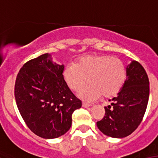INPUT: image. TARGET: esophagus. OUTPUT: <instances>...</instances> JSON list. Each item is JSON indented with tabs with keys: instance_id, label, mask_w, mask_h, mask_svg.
I'll use <instances>...</instances> for the list:
<instances>
[{
	"instance_id": "obj_1",
	"label": "esophagus",
	"mask_w": 158,
	"mask_h": 158,
	"mask_svg": "<svg viewBox=\"0 0 158 158\" xmlns=\"http://www.w3.org/2000/svg\"><path fill=\"white\" fill-rule=\"evenodd\" d=\"M82 106H83V107H85V108H88V107L91 106V105H90V104H87V103H85V102H83Z\"/></svg>"
}]
</instances>
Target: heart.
I'll return each instance as SVG.
<instances>
[{
    "mask_svg": "<svg viewBox=\"0 0 158 158\" xmlns=\"http://www.w3.org/2000/svg\"><path fill=\"white\" fill-rule=\"evenodd\" d=\"M127 74L122 61L110 55H88L75 64H69L63 71V78L73 91H79L85 101H93L101 95L109 98L116 96L125 83Z\"/></svg>",
    "mask_w": 158,
    "mask_h": 158,
    "instance_id": "obj_1",
    "label": "heart"
}]
</instances>
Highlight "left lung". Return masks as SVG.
Returning <instances> with one entry per match:
<instances>
[{
    "instance_id": "1",
    "label": "left lung",
    "mask_w": 158,
    "mask_h": 158,
    "mask_svg": "<svg viewBox=\"0 0 158 158\" xmlns=\"http://www.w3.org/2000/svg\"><path fill=\"white\" fill-rule=\"evenodd\" d=\"M126 73L123 88L111 100L112 103L105 107V116L96 123L98 129L111 138L131 134L141 123L148 102L149 80L143 67L133 61Z\"/></svg>"
}]
</instances>
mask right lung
Returning <instances> with one entry per match:
<instances>
[{"mask_svg":"<svg viewBox=\"0 0 158 158\" xmlns=\"http://www.w3.org/2000/svg\"><path fill=\"white\" fill-rule=\"evenodd\" d=\"M64 66L44 53L25 62L17 75L15 97L21 117L31 131L56 139L69 130L72 114L81 107L64 81Z\"/></svg>","mask_w":158,"mask_h":158,"instance_id":"1","label":"right lung"}]
</instances>
